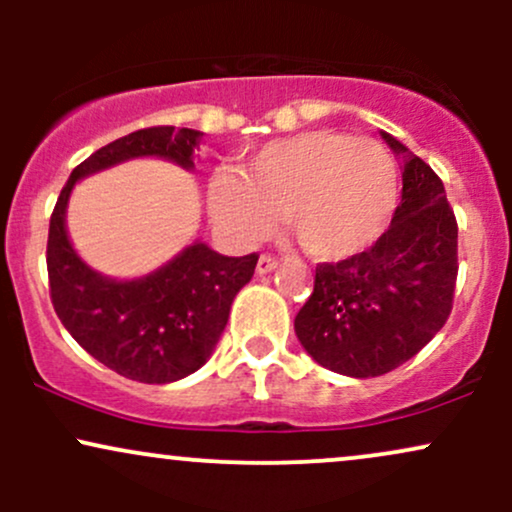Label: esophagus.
Instances as JSON below:
<instances>
[{
    "label": "esophagus",
    "mask_w": 512,
    "mask_h": 512,
    "mask_svg": "<svg viewBox=\"0 0 512 512\" xmlns=\"http://www.w3.org/2000/svg\"><path fill=\"white\" fill-rule=\"evenodd\" d=\"M276 267H279V262L269 255H262L260 260H257V274H269V272H274Z\"/></svg>",
    "instance_id": "obj_1"
}]
</instances>
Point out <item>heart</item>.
Instances as JSON below:
<instances>
[{
	"instance_id": "b5f03b06",
	"label": "heart",
	"mask_w": 512,
	"mask_h": 512,
	"mask_svg": "<svg viewBox=\"0 0 512 512\" xmlns=\"http://www.w3.org/2000/svg\"><path fill=\"white\" fill-rule=\"evenodd\" d=\"M397 197V166L383 144L310 129L264 144L250 156L245 175L216 173L209 214L236 248L272 236L286 214L310 257L342 262L383 236Z\"/></svg>"
}]
</instances>
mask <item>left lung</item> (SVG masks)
I'll use <instances>...</instances> for the list:
<instances>
[{
    "mask_svg": "<svg viewBox=\"0 0 512 512\" xmlns=\"http://www.w3.org/2000/svg\"><path fill=\"white\" fill-rule=\"evenodd\" d=\"M402 202L370 250L317 264L315 289L296 315V337L322 368L349 378L390 373L440 332L457 281V221L431 166L392 134Z\"/></svg>",
    "mask_w": 512,
    "mask_h": 512,
    "instance_id": "1",
    "label": "left lung"
}]
</instances>
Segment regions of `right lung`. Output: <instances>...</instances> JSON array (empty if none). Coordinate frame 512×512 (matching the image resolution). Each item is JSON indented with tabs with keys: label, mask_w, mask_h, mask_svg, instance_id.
Segmentation results:
<instances>
[{
	"label": "right lung",
	"mask_w": 512,
	"mask_h": 512,
	"mask_svg": "<svg viewBox=\"0 0 512 512\" xmlns=\"http://www.w3.org/2000/svg\"><path fill=\"white\" fill-rule=\"evenodd\" d=\"M202 137L187 127H149L115 139L72 170L52 211L48 276L55 313L81 349L137 383H175L209 361L233 298L255 274L257 255L226 257L195 240L151 274L113 279L74 250L67 204L76 182L132 158H163L192 170Z\"/></svg>",
	"instance_id": "1"
}]
</instances>
